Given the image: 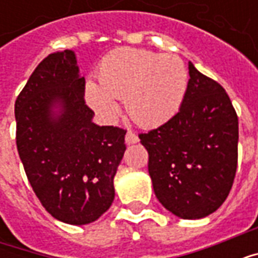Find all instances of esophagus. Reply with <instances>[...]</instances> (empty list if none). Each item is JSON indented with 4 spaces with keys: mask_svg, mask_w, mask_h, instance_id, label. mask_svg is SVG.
<instances>
[{
    "mask_svg": "<svg viewBox=\"0 0 258 258\" xmlns=\"http://www.w3.org/2000/svg\"><path fill=\"white\" fill-rule=\"evenodd\" d=\"M140 141V138L137 137V135L133 133V131H128L127 134H125V144L127 145H133V144H137Z\"/></svg>",
    "mask_w": 258,
    "mask_h": 258,
    "instance_id": "esophagus-1",
    "label": "esophagus"
}]
</instances>
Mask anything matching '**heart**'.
I'll list each match as a JSON object with an SVG mask.
<instances>
[{
    "label": "heart",
    "instance_id": "heart-1",
    "mask_svg": "<svg viewBox=\"0 0 258 258\" xmlns=\"http://www.w3.org/2000/svg\"><path fill=\"white\" fill-rule=\"evenodd\" d=\"M98 81L99 84L87 83L85 99L102 118L110 121L116 117V99H124L125 110L135 123L155 127L179 110L188 88V73L175 55L120 48L103 58Z\"/></svg>",
    "mask_w": 258,
    "mask_h": 258
}]
</instances>
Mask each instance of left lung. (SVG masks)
Segmentation results:
<instances>
[{
  "label": "left lung",
  "instance_id": "1",
  "mask_svg": "<svg viewBox=\"0 0 258 258\" xmlns=\"http://www.w3.org/2000/svg\"><path fill=\"white\" fill-rule=\"evenodd\" d=\"M182 105L168 121L146 134L148 170L155 195L184 220L207 217L225 202L238 166V116L214 80L188 63Z\"/></svg>",
  "mask_w": 258,
  "mask_h": 258
}]
</instances>
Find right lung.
I'll use <instances>...</instances> for the list:
<instances>
[{
    "label": "right lung",
    "instance_id": "1",
    "mask_svg": "<svg viewBox=\"0 0 258 258\" xmlns=\"http://www.w3.org/2000/svg\"><path fill=\"white\" fill-rule=\"evenodd\" d=\"M72 49L49 53L15 102L16 146L31 188L59 221L85 225L114 199L125 131L98 125Z\"/></svg>",
    "mask_w": 258,
    "mask_h": 258
}]
</instances>
